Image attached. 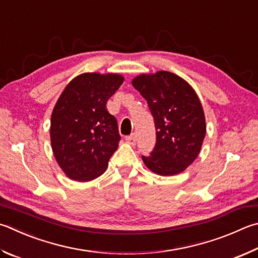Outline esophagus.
<instances>
[{"mask_svg": "<svg viewBox=\"0 0 258 258\" xmlns=\"http://www.w3.org/2000/svg\"><path fill=\"white\" fill-rule=\"evenodd\" d=\"M137 134H132L130 135V137L126 138V142L130 143L131 145H135V143H137Z\"/></svg>", "mask_w": 258, "mask_h": 258, "instance_id": "obj_1", "label": "esophagus"}]
</instances>
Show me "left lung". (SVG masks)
<instances>
[{
    "label": "left lung",
    "mask_w": 258,
    "mask_h": 258,
    "mask_svg": "<svg viewBox=\"0 0 258 258\" xmlns=\"http://www.w3.org/2000/svg\"><path fill=\"white\" fill-rule=\"evenodd\" d=\"M132 84L148 101L157 131L151 156H142L144 165L160 176L180 174L199 156L207 133L199 96L188 82L168 71L140 74Z\"/></svg>",
    "instance_id": "left-lung-1"
}]
</instances>
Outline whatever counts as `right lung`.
<instances>
[{"label":"right lung","instance_id":"add662e5","mask_svg":"<svg viewBox=\"0 0 258 258\" xmlns=\"http://www.w3.org/2000/svg\"><path fill=\"white\" fill-rule=\"evenodd\" d=\"M124 77L82 73L69 82L54 106L50 144L58 166L70 179L90 181L101 176L120 140L117 120L106 104Z\"/></svg>","mask_w":258,"mask_h":258}]
</instances>
